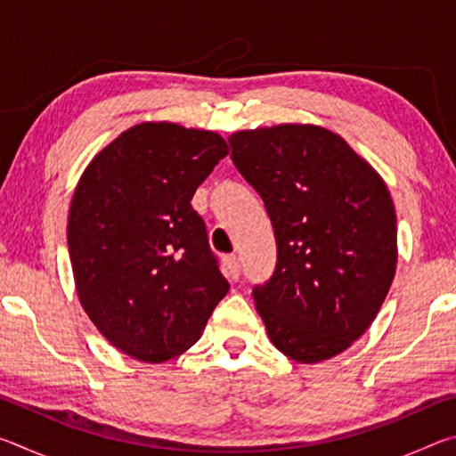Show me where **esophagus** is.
I'll use <instances>...</instances> for the list:
<instances>
[{
	"mask_svg": "<svg viewBox=\"0 0 456 456\" xmlns=\"http://www.w3.org/2000/svg\"><path fill=\"white\" fill-rule=\"evenodd\" d=\"M223 264H225V269L231 280H239V273H241V264H239L237 256H225L223 257Z\"/></svg>",
	"mask_w": 456,
	"mask_h": 456,
	"instance_id": "1",
	"label": "esophagus"
}]
</instances>
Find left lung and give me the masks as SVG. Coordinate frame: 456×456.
<instances>
[{
	"label": "left lung",
	"instance_id": "1",
	"mask_svg": "<svg viewBox=\"0 0 456 456\" xmlns=\"http://www.w3.org/2000/svg\"><path fill=\"white\" fill-rule=\"evenodd\" d=\"M229 144L273 225V275L253 288L269 339L302 364L338 356L370 328L395 280L396 211L386 183L322 126L241 130Z\"/></svg>",
	"mask_w": 456,
	"mask_h": 456
}]
</instances>
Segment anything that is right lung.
<instances>
[{"mask_svg":"<svg viewBox=\"0 0 456 456\" xmlns=\"http://www.w3.org/2000/svg\"><path fill=\"white\" fill-rule=\"evenodd\" d=\"M227 154L211 130L142 122L80 176L68 215L76 291L100 334L128 356L176 358L227 296L205 221L191 207Z\"/></svg>","mask_w":456,"mask_h":456,"instance_id":"obj_1","label":"right lung"}]
</instances>
